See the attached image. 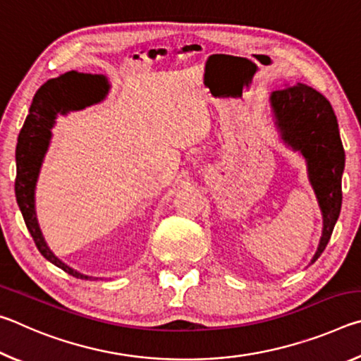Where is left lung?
Listing matches in <instances>:
<instances>
[{"label":"left lung","instance_id":"left-lung-1","mask_svg":"<svg viewBox=\"0 0 361 361\" xmlns=\"http://www.w3.org/2000/svg\"><path fill=\"white\" fill-rule=\"evenodd\" d=\"M276 126L283 142L299 151L307 162L309 181L319 200L323 231L310 264L326 248L342 204V172L345 154L339 137L338 119L325 97L298 82L274 90L269 97Z\"/></svg>","mask_w":361,"mask_h":361}]
</instances>
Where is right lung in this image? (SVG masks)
Segmentation results:
<instances>
[{
	"mask_svg": "<svg viewBox=\"0 0 361 361\" xmlns=\"http://www.w3.org/2000/svg\"><path fill=\"white\" fill-rule=\"evenodd\" d=\"M108 89L106 78L102 75H84V73L68 71L56 79H49L35 94L30 113L23 122L19 140H17L16 197L27 228L39 253L52 264L76 279L90 277L82 276L75 269L66 266L47 247L35 212V188L42 159H44L49 143H51V129L56 124L57 114H66L68 111L99 103L105 99Z\"/></svg>",
	"mask_w": 361,
	"mask_h": 361,
	"instance_id": "right-lung-1",
	"label": "right lung"
}]
</instances>
